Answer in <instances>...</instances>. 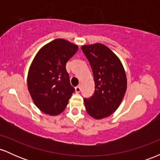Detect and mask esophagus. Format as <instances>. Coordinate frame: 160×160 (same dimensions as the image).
I'll list each match as a JSON object with an SVG mask.
<instances>
[{"label":"esophagus","mask_w":160,"mask_h":160,"mask_svg":"<svg viewBox=\"0 0 160 160\" xmlns=\"http://www.w3.org/2000/svg\"><path fill=\"white\" fill-rule=\"evenodd\" d=\"M80 90H81V88H80V86H78L75 87V92H80Z\"/></svg>","instance_id":"esophagus-1"}]
</instances>
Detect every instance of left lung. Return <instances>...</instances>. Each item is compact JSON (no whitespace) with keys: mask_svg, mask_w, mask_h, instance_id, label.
Returning <instances> with one entry per match:
<instances>
[{"mask_svg":"<svg viewBox=\"0 0 160 160\" xmlns=\"http://www.w3.org/2000/svg\"><path fill=\"white\" fill-rule=\"evenodd\" d=\"M93 72L95 92L84 98L88 114L96 120L109 117L122 102L127 80L122 62L112 51L102 43L82 46Z\"/></svg>","mask_w":160,"mask_h":160,"instance_id":"left-lung-1","label":"left lung"}]
</instances>
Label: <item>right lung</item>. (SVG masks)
Masks as SVG:
<instances>
[{"instance_id":"right-lung-1","label":"right lung","mask_w":160,"mask_h":160,"mask_svg":"<svg viewBox=\"0 0 160 160\" xmlns=\"http://www.w3.org/2000/svg\"><path fill=\"white\" fill-rule=\"evenodd\" d=\"M78 49L74 43L56 39L34 57L28 74V89L34 104L43 113L58 115L68 103L75 89L70 83L66 63Z\"/></svg>"}]
</instances>
